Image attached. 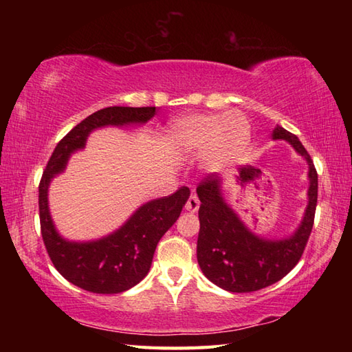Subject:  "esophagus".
Segmentation results:
<instances>
[{"mask_svg":"<svg viewBox=\"0 0 352 352\" xmlns=\"http://www.w3.org/2000/svg\"><path fill=\"white\" fill-rule=\"evenodd\" d=\"M184 208L188 212H197L198 210V208H199V199H198V195H197L195 192L190 193V197L188 199V203H186Z\"/></svg>","mask_w":352,"mask_h":352,"instance_id":"1","label":"esophagus"}]
</instances>
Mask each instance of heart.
Listing matches in <instances>:
<instances>
[{"mask_svg": "<svg viewBox=\"0 0 352 352\" xmlns=\"http://www.w3.org/2000/svg\"><path fill=\"white\" fill-rule=\"evenodd\" d=\"M172 138L190 154L208 151L206 164L221 170L243 153L251 133L248 122L236 113L195 115L177 121L172 126Z\"/></svg>", "mask_w": 352, "mask_h": 352, "instance_id": "heart-1", "label": "heart"}]
</instances>
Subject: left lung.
Listing matches in <instances>:
<instances>
[{
    "instance_id": "left-lung-1",
    "label": "left lung",
    "mask_w": 352,
    "mask_h": 352,
    "mask_svg": "<svg viewBox=\"0 0 352 352\" xmlns=\"http://www.w3.org/2000/svg\"><path fill=\"white\" fill-rule=\"evenodd\" d=\"M272 139L287 140L309 163V206L301 226L290 237L269 241L251 233L223 201L221 180L216 175H207L197 188L201 201L198 265L207 278L223 290L243 294L280 281L296 266L309 242L318 203L316 168L295 134L276 125ZM251 170H254L251 166L241 168V177Z\"/></svg>"
}]
</instances>
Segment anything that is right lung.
<instances>
[{"instance_id": "1", "label": "right lung", "mask_w": 352, "mask_h": 352, "mask_svg": "<svg viewBox=\"0 0 352 352\" xmlns=\"http://www.w3.org/2000/svg\"><path fill=\"white\" fill-rule=\"evenodd\" d=\"M155 107H106L87 116L58 142L39 183L41 233L52 265L69 283L94 294H121L145 278L155 246L174 226L189 199V188L142 206L113 234L95 242H68L57 233L48 210V186L69 155L85 148L92 130L106 125L144 124Z\"/></svg>"}]
</instances>
